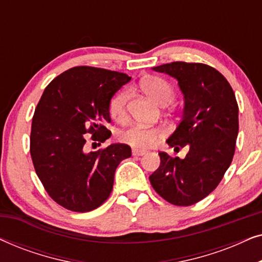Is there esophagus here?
I'll use <instances>...</instances> for the list:
<instances>
[{
  "label": "esophagus",
  "instance_id": "obj_1",
  "mask_svg": "<svg viewBox=\"0 0 262 262\" xmlns=\"http://www.w3.org/2000/svg\"><path fill=\"white\" fill-rule=\"evenodd\" d=\"M145 150H138V149H134L132 150V155L134 156H143L145 155Z\"/></svg>",
  "mask_w": 262,
  "mask_h": 262
}]
</instances>
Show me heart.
Masks as SVG:
<instances>
[{
  "instance_id": "1",
  "label": "heart",
  "mask_w": 262,
  "mask_h": 262,
  "mask_svg": "<svg viewBox=\"0 0 262 262\" xmlns=\"http://www.w3.org/2000/svg\"><path fill=\"white\" fill-rule=\"evenodd\" d=\"M141 89L144 94L152 100L156 105L166 106L173 100L174 89L169 82L157 76H150L141 81ZM130 91L127 88L120 89L110 100V116L118 123H123L127 117V101ZM162 136V132L156 127H145L142 125H134L120 131L118 139L124 144L134 149H148Z\"/></svg>"
}]
</instances>
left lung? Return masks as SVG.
<instances>
[{
	"instance_id": "obj_1",
	"label": "left lung",
	"mask_w": 262,
	"mask_h": 262,
	"mask_svg": "<svg viewBox=\"0 0 262 262\" xmlns=\"http://www.w3.org/2000/svg\"><path fill=\"white\" fill-rule=\"evenodd\" d=\"M152 70L174 77L184 95L181 121L167 139L185 159L159 152L160 167L150 182L168 203L189 206L217 187L230 166L238 134V106L223 75L202 63L173 62Z\"/></svg>"
}]
</instances>
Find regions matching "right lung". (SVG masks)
<instances>
[{
  "label": "right lung",
  "mask_w": 262,
  "mask_h": 262,
  "mask_svg": "<svg viewBox=\"0 0 262 262\" xmlns=\"http://www.w3.org/2000/svg\"><path fill=\"white\" fill-rule=\"evenodd\" d=\"M131 77L92 67L64 71L45 88L32 119L31 157L49 195L74 212H88L108 198L114 173L131 156L126 144L85 151V134L93 141L111 137L108 103Z\"/></svg>",
  "instance_id": "obj_1"
}]
</instances>
